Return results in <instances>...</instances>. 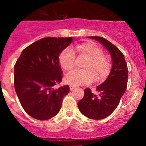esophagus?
Listing matches in <instances>:
<instances>
[{
	"mask_svg": "<svg viewBox=\"0 0 146 146\" xmlns=\"http://www.w3.org/2000/svg\"><path fill=\"white\" fill-rule=\"evenodd\" d=\"M69 87H70V91H73V89H74L75 88H76V86H73V85H70Z\"/></svg>",
	"mask_w": 146,
	"mask_h": 146,
	"instance_id": "34e87169",
	"label": "esophagus"
}]
</instances>
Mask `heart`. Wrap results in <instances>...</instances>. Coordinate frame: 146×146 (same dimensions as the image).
<instances>
[{"instance_id":"heart-1","label":"heart","mask_w":146,"mask_h":146,"mask_svg":"<svg viewBox=\"0 0 146 146\" xmlns=\"http://www.w3.org/2000/svg\"><path fill=\"white\" fill-rule=\"evenodd\" d=\"M76 50L81 55H86L88 60L84 65V70H74L67 73L65 81L75 86L89 84L95 80L102 81L110 73L111 68V59L103 55V50L95 43L86 42L76 45ZM76 55L72 49L67 48L60 56V64L64 70L68 71L75 66Z\"/></svg>"}]
</instances>
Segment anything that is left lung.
Returning a JSON list of instances; mask_svg holds the SVG:
<instances>
[{
    "label": "left lung",
    "mask_w": 146,
    "mask_h": 146,
    "mask_svg": "<svg viewBox=\"0 0 146 146\" xmlns=\"http://www.w3.org/2000/svg\"><path fill=\"white\" fill-rule=\"evenodd\" d=\"M99 41L111 57V71L107 79L96 87L98 94L90 89H84V96L78 102L80 111L91 119L107 118L116 110L127 89L128 69L124 55L116 46L108 40L100 36H89Z\"/></svg>",
    "instance_id": "8db88e82"
}]
</instances>
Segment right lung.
Masks as SVG:
<instances>
[{
	"mask_svg": "<svg viewBox=\"0 0 146 146\" xmlns=\"http://www.w3.org/2000/svg\"><path fill=\"white\" fill-rule=\"evenodd\" d=\"M73 41L71 36L43 38L25 48L16 62L14 88L21 105L31 117L45 121L60 111L70 89L68 85L54 88L62 78L59 57Z\"/></svg>",
	"mask_w": 146,
	"mask_h": 146,
	"instance_id": "right-lung-1",
	"label": "right lung"
}]
</instances>
